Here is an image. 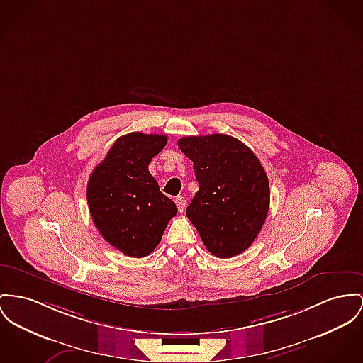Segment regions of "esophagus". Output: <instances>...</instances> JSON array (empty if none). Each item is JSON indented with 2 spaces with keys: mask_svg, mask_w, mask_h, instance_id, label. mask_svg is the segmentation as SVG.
<instances>
[{
  "mask_svg": "<svg viewBox=\"0 0 363 363\" xmlns=\"http://www.w3.org/2000/svg\"><path fill=\"white\" fill-rule=\"evenodd\" d=\"M174 202H176V206H177L179 212H184V209H186V198L179 195V196L174 198Z\"/></svg>",
  "mask_w": 363,
  "mask_h": 363,
  "instance_id": "esophagus-1",
  "label": "esophagus"
}]
</instances>
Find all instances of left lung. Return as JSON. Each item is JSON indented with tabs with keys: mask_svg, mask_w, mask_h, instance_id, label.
Returning a JSON list of instances; mask_svg holds the SVG:
<instances>
[{
	"mask_svg": "<svg viewBox=\"0 0 363 363\" xmlns=\"http://www.w3.org/2000/svg\"><path fill=\"white\" fill-rule=\"evenodd\" d=\"M199 190L186 215L206 249L220 259L245 252L259 235L269 206V186L259 158L228 135L182 138Z\"/></svg>",
	"mask_w": 363,
	"mask_h": 363,
	"instance_id": "left-lung-1",
	"label": "left lung"
}]
</instances>
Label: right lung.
Returning a JSON list of instances; mask_svg holds the SVG:
<instances>
[{
	"label": "right lung",
	"instance_id": "obj_1",
	"mask_svg": "<svg viewBox=\"0 0 363 363\" xmlns=\"http://www.w3.org/2000/svg\"><path fill=\"white\" fill-rule=\"evenodd\" d=\"M165 135L132 132L111 145L92 172L86 198L99 233L129 257H145L161 242L174 202L150 174L151 160L167 145Z\"/></svg>",
	"mask_w": 363,
	"mask_h": 363
}]
</instances>
